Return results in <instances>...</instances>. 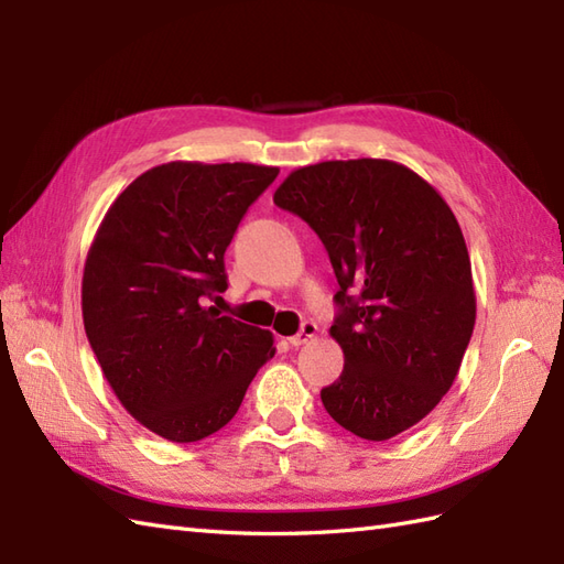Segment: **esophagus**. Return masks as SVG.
Returning <instances> with one entry per match:
<instances>
[{
  "mask_svg": "<svg viewBox=\"0 0 564 564\" xmlns=\"http://www.w3.org/2000/svg\"><path fill=\"white\" fill-rule=\"evenodd\" d=\"M315 334H317V325H315V322H303L301 332H297L295 337H289V344H291V346H303V344H307L310 339H313Z\"/></svg>",
  "mask_w": 564,
  "mask_h": 564,
  "instance_id": "34e87169",
  "label": "esophagus"
}]
</instances>
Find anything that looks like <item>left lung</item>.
I'll return each mask as SVG.
<instances>
[{
  "mask_svg": "<svg viewBox=\"0 0 564 564\" xmlns=\"http://www.w3.org/2000/svg\"><path fill=\"white\" fill-rule=\"evenodd\" d=\"M273 203L313 227L339 291L329 329L344 370L322 388L329 416L388 441L434 410L458 376L475 327L470 254L448 203L390 160L301 166Z\"/></svg>",
  "mask_w": 564,
  "mask_h": 564,
  "instance_id": "obj_1",
  "label": "left lung"
}]
</instances>
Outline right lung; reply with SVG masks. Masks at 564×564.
Instances as JSON below:
<instances>
[{
    "instance_id": "1",
    "label": "right lung",
    "mask_w": 564,
    "mask_h": 564,
    "mask_svg": "<svg viewBox=\"0 0 564 564\" xmlns=\"http://www.w3.org/2000/svg\"><path fill=\"white\" fill-rule=\"evenodd\" d=\"M279 166L166 162L106 210L84 261V332L104 378L138 422L191 443L237 414L273 334L223 317L225 249Z\"/></svg>"
}]
</instances>
